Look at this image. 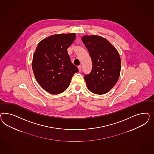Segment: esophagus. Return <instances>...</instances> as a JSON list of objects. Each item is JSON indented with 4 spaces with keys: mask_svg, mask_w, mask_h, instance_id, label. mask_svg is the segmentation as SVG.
<instances>
[{
    "mask_svg": "<svg viewBox=\"0 0 154 154\" xmlns=\"http://www.w3.org/2000/svg\"><path fill=\"white\" fill-rule=\"evenodd\" d=\"M78 68H79V72H81V69H82V66L81 65H79V66H78Z\"/></svg>",
    "mask_w": 154,
    "mask_h": 154,
    "instance_id": "esophagus-1",
    "label": "esophagus"
}]
</instances>
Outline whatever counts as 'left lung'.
Here are the masks:
<instances>
[{
  "mask_svg": "<svg viewBox=\"0 0 154 154\" xmlns=\"http://www.w3.org/2000/svg\"><path fill=\"white\" fill-rule=\"evenodd\" d=\"M82 41L92 60L91 72L84 75L89 90L99 95L108 93L116 84L120 73L121 59L116 49L104 38L85 35Z\"/></svg>",
  "mask_w": 154,
  "mask_h": 154,
  "instance_id": "8db88e82",
  "label": "left lung"
}]
</instances>
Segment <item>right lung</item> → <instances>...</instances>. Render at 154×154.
Segmentation results:
<instances>
[{"label": "right lung", "instance_id": "1", "mask_svg": "<svg viewBox=\"0 0 154 154\" xmlns=\"http://www.w3.org/2000/svg\"><path fill=\"white\" fill-rule=\"evenodd\" d=\"M75 39V33L56 34L38 45L33 56V73L41 86L49 93L64 91L73 75L79 72L67 52Z\"/></svg>", "mask_w": 154, "mask_h": 154}]
</instances>
